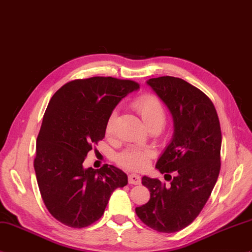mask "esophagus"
<instances>
[{
    "label": "esophagus",
    "instance_id": "34e87169",
    "mask_svg": "<svg viewBox=\"0 0 252 252\" xmlns=\"http://www.w3.org/2000/svg\"><path fill=\"white\" fill-rule=\"evenodd\" d=\"M142 183V179H140V176L137 174H130L128 175V184L131 185H139Z\"/></svg>",
    "mask_w": 252,
    "mask_h": 252
}]
</instances>
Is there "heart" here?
Segmentation results:
<instances>
[{"label": "heart", "instance_id": "1", "mask_svg": "<svg viewBox=\"0 0 252 252\" xmlns=\"http://www.w3.org/2000/svg\"><path fill=\"white\" fill-rule=\"evenodd\" d=\"M132 107L142 117L143 121L147 126H162L165 119V109L163 104L154 94H143L137 96L132 102ZM116 120V113H112L107 118L105 125V131L110 134L114 130ZM151 153L147 149L128 147L118 155L119 164L130 169H142L148 164Z\"/></svg>", "mask_w": 252, "mask_h": 252}]
</instances>
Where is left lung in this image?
<instances>
[{"label": "left lung", "mask_w": 252, "mask_h": 252, "mask_svg": "<svg viewBox=\"0 0 252 252\" xmlns=\"http://www.w3.org/2000/svg\"><path fill=\"white\" fill-rule=\"evenodd\" d=\"M166 105L174 121L172 142L156 168L169 175L171 185L144 176L150 200L136 207L138 218L151 229L174 233L192 223L205 206L220 172L221 128L210 98L186 80L162 76L147 81ZM165 174V176H166Z\"/></svg>", "instance_id": "8db88e82"}]
</instances>
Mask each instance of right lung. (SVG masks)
<instances>
[{
	"instance_id": "right-lung-1",
	"label": "right lung",
	"mask_w": 252,
	"mask_h": 252,
	"mask_svg": "<svg viewBox=\"0 0 252 252\" xmlns=\"http://www.w3.org/2000/svg\"><path fill=\"white\" fill-rule=\"evenodd\" d=\"M132 80L76 79L49 101L36 140L34 169L40 195L54 218L74 229L102 217L112 193L127 184L114 165L85 168L92 147L105 136V125L122 98L137 90Z\"/></svg>"
}]
</instances>
